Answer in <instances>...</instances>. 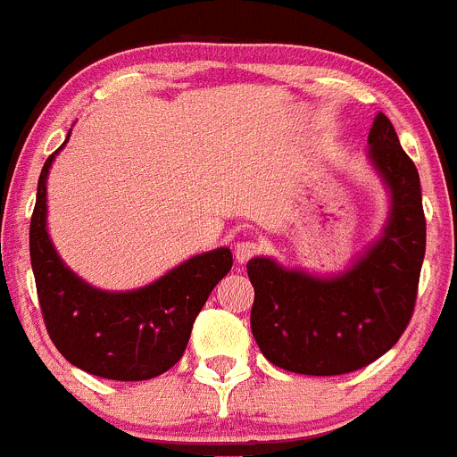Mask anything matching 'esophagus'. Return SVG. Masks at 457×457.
<instances>
[{
	"label": "esophagus",
	"instance_id": "1",
	"mask_svg": "<svg viewBox=\"0 0 457 457\" xmlns=\"http://www.w3.org/2000/svg\"><path fill=\"white\" fill-rule=\"evenodd\" d=\"M258 251H260L258 242H251V240L237 242V245H236V262L237 264H246L251 258H253L255 253H258Z\"/></svg>",
	"mask_w": 457,
	"mask_h": 457
}]
</instances>
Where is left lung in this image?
Wrapping results in <instances>:
<instances>
[{"instance_id":"obj_1","label":"left lung","mask_w":457,"mask_h":457,"mask_svg":"<svg viewBox=\"0 0 457 457\" xmlns=\"http://www.w3.org/2000/svg\"><path fill=\"white\" fill-rule=\"evenodd\" d=\"M368 161L388 193L381 236L343 271L310 273L267 255L249 260L251 329L273 366L296 375L359 370L390 350L412 316L427 220L417 168L388 116H375Z\"/></svg>"}]
</instances>
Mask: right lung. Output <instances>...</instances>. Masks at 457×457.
<instances>
[{
    "instance_id": "right-lung-1",
    "label": "right lung",
    "mask_w": 457,
    "mask_h": 457,
    "mask_svg": "<svg viewBox=\"0 0 457 457\" xmlns=\"http://www.w3.org/2000/svg\"><path fill=\"white\" fill-rule=\"evenodd\" d=\"M45 161L30 217V267L46 332L71 366L114 381H145L170 370L212 287L231 271V249L193 255L138 289L107 291L62 262L46 228V179L58 152Z\"/></svg>"
}]
</instances>
